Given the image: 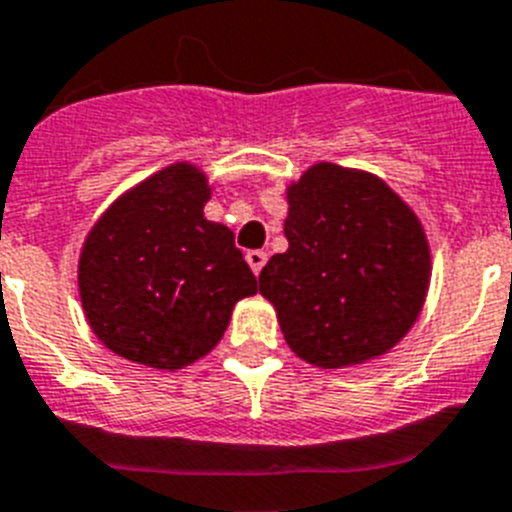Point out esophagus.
<instances>
[{"mask_svg":"<svg viewBox=\"0 0 512 512\" xmlns=\"http://www.w3.org/2000/svg\"><path fill=\"white\" fill-rule=\"evenodd\" d=\"M247 262H250L252 273L260 275V270L265 268V262H268V252H262V250H250V252H247Z\"/></svg>","mask_w":512,"mask_h":512,"instance_id":"1","label":"esophagus"}]
</instances>
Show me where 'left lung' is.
Here are the masks:
<instances>
[{
	"label": "left lung",
	"mask_w": 512,
	"mask_h": 512,
	"mask_svg": "<svg viewBox=\"0 0 512 512\" xmlns=\"http://www.w3.org/2000/svg\"><path fill=\"white\" fill-rule=\"evenodd\" d=\"M288 250L260 273L288 348L342 368L402 340L430 283V247L412 208L379 177L314 164L288 188Z\"/></svg>",
	"instance_id": "1"
}]
</instances>
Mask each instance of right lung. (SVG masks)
<instances>
[{"mask_svg":"<svg viewBox=\"0 0 512 512\" xmlns=\"http://www.w3.org/2000/svg\"><path fill=\"white\" fill-rule=\"evenodd\" d=\"M198 167L177 162L121 195L84 239L79 296L105 348L159 371L190 366L257 291L234 234L203 216Z\"/></svg>","mask_w":512,"mask_h":512,"instance_id":"add662e5","label":"right lung"}]
</instances>
